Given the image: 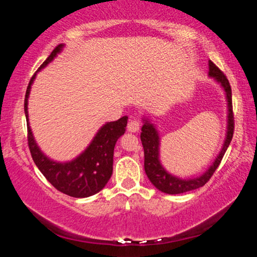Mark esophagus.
Here are the masks:
<instances>
[{"label":"esophagus","instance_id":"obj_1","mask_svg":"<svg viewBox=\"0 0 257 257\" xmlns=\"http://www.w3.org/2000/svg\"><path fill=\"white\" fill-rule=\"evenodd\" d=\"M139 122L137 120H130L127 124V131L128 132H138L139 131Z\"/></svg>","mask_w":257,"mask_h":257}]
</instances>
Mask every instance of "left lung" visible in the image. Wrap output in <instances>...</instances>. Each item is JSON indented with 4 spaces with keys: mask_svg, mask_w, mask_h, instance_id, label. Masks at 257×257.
Instances as JSON below:
<instances>
[{
    "mask_svg": "<svg viewBox=\"0 0 257 257\" xmlns=\"http://www.w3.org/2000/svg\"><path fill=\"white\" fill-rule=\"evenodd\" d=\"M209 65V77H213L220 85L223 87L224 92H226L227 104H228V120H227V133L226 139H224L223 146L221 149L219 156L215 158L212 166L207 170L205 173L196 178L191 179H181L172 175L171 173L165 170L163 165L160 164L159 159V133H158L156 126L151 122L149 119L144 118V125L142 127V135H140V139H142V144L144 147V157H145V161H144V167H145V172L147 178L152 182L154 187L159 189L163 193L166 194H181V193H186L193 189L202 187L206 182L212 178L214 172L219 167V165L222 160V158L226 153V151L229 146L233 138L234 133V115H233V104H231V89L228 82L227 77L223 75V72L214 64L212 61L208 62Z\"/></svg>",
    "mask_w": 257,
    "mask_h": 257,
    "instance_id": "8db88e82",
    "label": "left lung"
}]
</instances>
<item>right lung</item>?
<instances>
[{"label":"right lung","instance_id":"obj_1","mask_svg":"<svg viewBox=\"0 0 257 257\" xmlns=\"http://www.w3.org/2000/svg\"><path fill=\"white\" fill-rule=\"evenodd\" d=\"M64 45L56 47L50 56L45 59L40 69L31 77L27 87L24 98V112L27 118L28 145L34 163L38 170L47 178V180L59 192L73 198H87L101 191L110 180L113 170V151L117 140L125 133L127 117H121L115 121H110L101 126L97 135L86 150L76 159L68 163H57L49 159L37 146L29 126L28 118V98H29L31 84L36 78V73L47 66L57 54L62 51Z\"/></svg>","mask_w":257,"mask_h":257}]
</instances>
